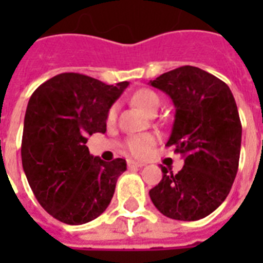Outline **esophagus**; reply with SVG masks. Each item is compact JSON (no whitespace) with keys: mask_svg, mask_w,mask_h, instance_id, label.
<instances>
[{"mask_svg":"<svg viewBox=\"0 0 263 263\" xmlns=\"http://www.w3.org/2000/svg\"><path fill=\"white\" fill-rule=\"evenodd\" d=\"M127 165L128 168H142V166H144V164H142V162H136V161L134 160H128Z\"/></svg>","mask_w":263,"mask_h":263,"instance_id":"esophagus-1","label":"esophagus"}]
</instances>
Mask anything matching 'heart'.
Returning a JSON list of instances; mask_svg holds the SVG:
<instances>
[{
    "mask_svg": "<svg viewBox=\"0 0 263 263\" xmlns=\"http://www.w3.org/2000/svg\"><path fill=\"white\" fill-rule=\"evenodd\" d=\"M131 102L140 110H143L147 115H152L158 110L160 107V97L157 92L148 88H140L135 91L131 97ZM116 106H111L107 111V120H115L116 117ZM157 139L152 134H140V135H132L127 139V150L129 154L136 158H146L152 153Z\"/></svg>",
    "mask_w": 263,
    "mask_h": 263,
    "instance_id": "heart-1",
    "label": "heart"
}]
</instances>
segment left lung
<instances>
[{"mask_svg":"<svg viewBox=\"0 0 263 263\" xmlns=\"http://www.w3.org/2000/svg\"><path fill=\"white\" fill-rule=\"evenodd\" d=\"M172 98L176 107L166 146L184 157L179 173L162 169L150 190L164 216L196 221L213 213L228 196L239 168L241 123L227 84L200 68L184 65L150 80Z\"/></svg>","mask_w":263,"mask_h":263,"instance_id":"obj_1","label":"left lung"}]
</instances>
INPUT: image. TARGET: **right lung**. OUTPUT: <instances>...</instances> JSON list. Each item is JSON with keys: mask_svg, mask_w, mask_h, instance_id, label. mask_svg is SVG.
Segmentation results:
<instances>
[{"mask_svg": "<svg viewBox=\"0 0 263 263\" xmlns=\"http://www.w3.org/2000/svg\"><path fill=\"white\" fill-rule=\"evenodd\" d=\"M127 86L65 72L31 95L23 128V169L39 204L55 220L86 224L110 203L127 162L92 157L86 143L88 135L105 134L107 111Z\"/></svg>", "mask_w": 263, "mask_h": 263, "instance_id": "add662e5", "label": "right lung"}]
</instances>
